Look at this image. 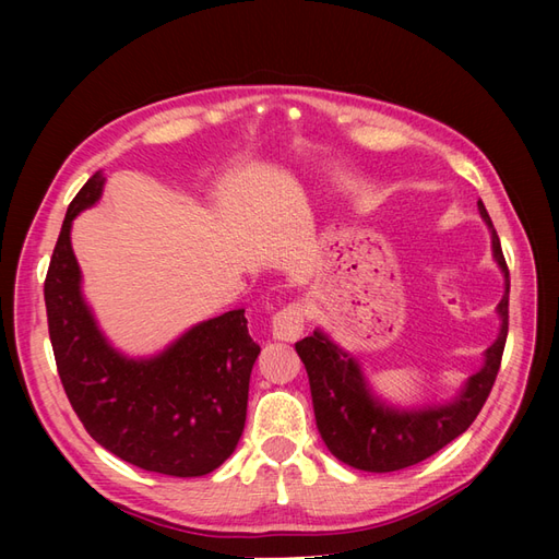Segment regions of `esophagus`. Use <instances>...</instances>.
<instances>
[{
  "label": "esophagus",
  "mask_w": 559,
  "mask_h": 559,
  "mask_svg": "<svg viewBox=\"0 0 559 559\" xmlns=\"http://www.w3.org/2000/svg\"><path fill=\"white\" fill-rule=\"evenodd\" d=\"M302 329H306V310H302L300 302H289L270 319V331H273L275 341L294 343L300 337Z\"/></svg>",
  "instance_id": "obj_1"
}]
</instances>
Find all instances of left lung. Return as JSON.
Listing matches in <instances>:
<instances>
[{"instance_id": "8db88e82", "label": "left lung", "mask_w": 559, "mask_h": 559, "mask_svg": "<svg viewBox=\"0 0 559 559\" xmlns=\"http://www.w3.org/2000/svg\"><path fill=\"white\" fill-rule=\"evenodd\" d=\"M478 210L492 230L495 261L506 277V292L497 306L501 331L492 347L485 352V366L468 378L452 403L421 411L386 408L370 394L359 364L324 333L314 331L296 343L298 357L306 364L310 378L317 429L331 454L341 462L370 473L408 468L462 436L483 411L497 380L506 335H509L511 280L492 218L483 202H478Z\"/></svg>"}]
</instances>
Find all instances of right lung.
Returning a JSON list of instances; mask_svg holds the SVG:
<instances>
[{
  "mask_svg": "<svg viewBox=\"0 0 559 559\" xmlns=\"http://www.w3.org/2000/svg\"><path fill=\"white\" fill-rule=\"evenodd\" d=\"M103 183L93 175L70 202L44 282L60 382L83 427L111 454L165 476H205L240 441L261 347L245 310L202 321L151 359H128L107 343L81 296L70 240L74 216L95 205Z\"/></svg>",
  "mask_w": 559,
  "mask_h": 559,
  "instance_id": "1",
  "label": "right lung"
}]
</instances>
